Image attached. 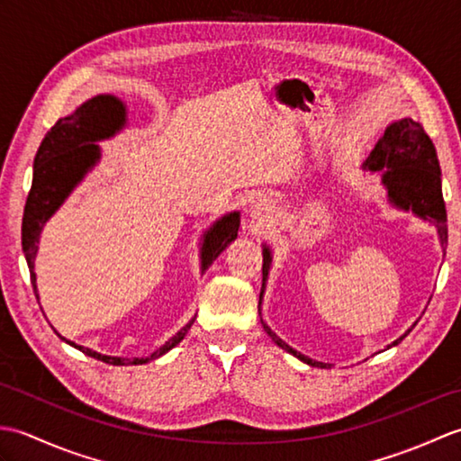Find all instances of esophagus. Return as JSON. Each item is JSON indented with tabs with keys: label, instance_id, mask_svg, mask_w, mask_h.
I'll return each mask as SVG.
<instances>
[{
	"label": "esophagus",
	"instance_id": "esophagus-1",
	"mask_svg": "<svg viewBox=\"0 0 461 461\" xmlns=\"http://www.w3.org/2000/svg\"><path fill=\"white\" fill-rule=\"evenodd\" d=\"M249 212H251V218H253V220H256L258 223H263V221H267V218H269L271 205H269L266 200L258 198V200L251 202Z\"/></svg>",
	"mask_w": 461,
	"mask_h": 461
}]
</instances>
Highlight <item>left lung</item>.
Masks as SVG:
<instances>
[{"label":"left lung","instance_id":"1","mask_svg":"<svg viewBox=\"0 0 461 461\" xmlns=\"http://www.w3.org/2000/svg\"><path fill=\"white\" fill-rule=\"evenodd\" d=\"M362 168L370 172H380L382 184L388 192L390 203L404 212H412L418 218L436 223L439 243L442 249L447 246V225H446V203L442 195V172H439L438 154L429 136L424 132V126L412 119H400L386 126L382 139L376 142L375 150L370 152ZM271 267V251L263 246V283L259 293V307L263 289ZM263 322V319H261ZM267 335L276 340V345L283 350L291 352L293 357L307 362L311 366L327 368L325 362H317L305 355H301L295 348H291L287 342H283L266 322H263ZM410 332V330H408ZM396 339L390 347H396L408 335Z\"/></svg>","mask_w":461,"mask_h":461}]
</instances>
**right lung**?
I'll use <instances>...</instances> for the list:
<instances>
[{"instance_id":"add662e5","label":"right lung","mask_w":461,"mask_h":461,"mask_svg":"<svg viewBox=\"0 0 461 461\" xmlns=\"http://www.w3.org/2000/svg\"><path fill=\"white\" fill-rule=\"evenodd\" d=\"M126 124V106L114 95H96L93 99L83 103L79 109L68 116H63L51 126V131L45 134V139L39 146L33 160V182L29 190L23 223H22V246L32 273V285L37 295V276H35V256L39 249V236L45 221L61 208L67 195L75 190L85 174L101 160L99 140L111 139ZM240 230V212H231L215 221L212 228L203 233L202 243V273L208 269L215 258L238 238ZM195 317L182 327L172 339L154 350L150 357L144 358H122V357H106L101 352L91 350L75 342L63 339L68 345L79 348L86 357L103 360L106 365L129 366V365H144V362L160 358L166 352L172 350L178 342L188 335Z\"/></svg>"}]
</instances>
